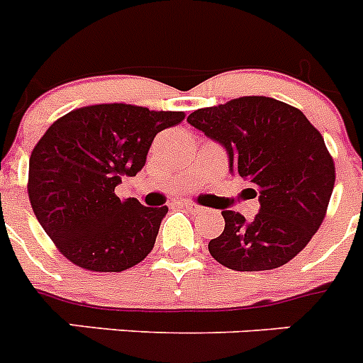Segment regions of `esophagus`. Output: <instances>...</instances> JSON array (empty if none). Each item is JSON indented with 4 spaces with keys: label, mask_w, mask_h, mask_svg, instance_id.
<instances>
[{
    "label": "esophagus",
    "mask_w": 363,
    "mask_h": 363,
    "mask_svg": "<svg viewBox=\"0 0 363 363\" xmlns=\"http://www.w3.org/2000/svg\"><path fill=\"white\" fill-rule=\"evenodd\" d=\"M182 206H184L186 210H188V212H190V213L204 212L203 206H199V204H194V203H188V201H186V203H182Z\"/></svg>",
    "instance_id": "34e87169"
}]
</instances>
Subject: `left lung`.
<instances>
[{"label": "left lung", "instance_id": "1", "mask_svg": "<svg viewBox=\"0 0 363 363\" xmlns=\"http://www.w3.org/2000/svg\"><path fill=\"white\" fill-rule=\"evenodd\" d=\"M188 122L225 147L228 168L259 199L247 220L223 210L225 230L208 242L213 259L239 272L289 263L320 228L334 188V162L303 113L267 96L197 109Z\"/></svg>", "mask_w": 363, "mask_h": 363}]
</instances>
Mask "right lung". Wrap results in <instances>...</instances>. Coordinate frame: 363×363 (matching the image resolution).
I'll use <instances>...</instances> for the list:
<instances>
[{
	"mask_svg": "<svg viewBox=\"0 0 363 363\" xmlns=\"http://www.w3.org/2000/svg\"><path fill=\"white\" fill-rule=\"evenodd\" d=\"M182 121V111L100 104L74 109L47 129L29 160V199L71 263L122 272L150 254L168 208L121 201L115 188L144 168L155 135Z\"/></svg>",
	"mask_w": 363,
	"mask_h": 363,
	"instance_id": "obj_1",
	"label": "right lung"
}]
</instances>
